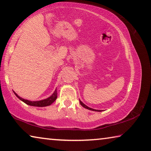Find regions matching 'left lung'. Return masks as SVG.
<instances>
[{
  "label": "left lung",
  "instance_id": "8db88e82",
  "mask_svg": "<svg viewBox=\"0 0 151 151\" xmlns=\"http://www.w3.org/2000/svg\"><path fill=\"white\" fill-rule=\"evenodd\" d=\"M80 105L83 106V107H84L85 109H88V110H91V111H99V112H101V110H96V109H92V108H90V107H88V106L86 105L85 104H83L82 102L80 101Z\"/></svg>",
  "mask_w": 151,
  "mask_h": 151
}]
</instances>
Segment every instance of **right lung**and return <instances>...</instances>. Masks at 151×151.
Segmentation results:
<instances>
[{"label": "right lung", "instance_id": "1", "mask_svg": "<svg viewBox=\"0 0 151 151\" xmlns=\"http://www.w3.org/2000/svg\"><path fill=\"white\" fill-rule=\"evenodd\" d=\"M13 92L18 99H19L21 101L24 102V103H25V104H27V105H30V106H39V107H42V106H46L50 105L51 104L54 103V102L55 101V100H56L57 98V90H55V92H53V94L51 95V96L48 97V98L44 99V100H41V101H28V100L24 99L23 98H21L20 96H18V95L16 94L14 91H13Z\"/></svg>", "mask_w": 151, "mask_h": 151}]
</instances>
